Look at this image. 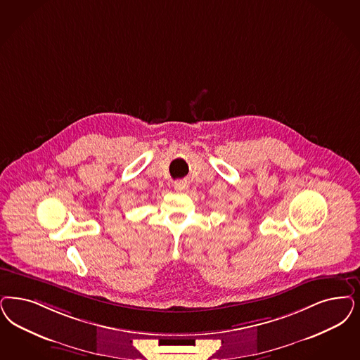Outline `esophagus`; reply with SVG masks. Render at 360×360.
<instances>
[{
    "mask_svg": "<svg viewBox=\"0 0 360 360\" xmlns=\"http://www.w3.org/2000/svg\"><path fill=\"white\" fill-rule=\"evenodd\" d=\"M187 182L186 181H176V182H174V188L176 190V191H184V190H186Z\"/></svg>",
    "mask_w": 360,
    "mask_h": 360,
    "instance_id": "34e87169",
    "label": "esophagus"
}]
</instances>
